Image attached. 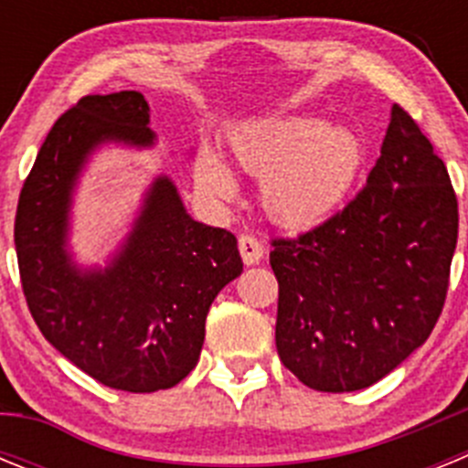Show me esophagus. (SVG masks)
<instances>
[{
	"mask_svg": "<svg viewBox=\"0 0 468 468\" xmlns=\"http://www.w3.org/2000/svg\"><path fill=\"white\" fill-rule=\"evenodd\" d=\"M239 250H241V258L246 264H260L264 255V246L253 234H241L239 237Z\"/></svg>",
	"mask_w": 468,
	"mask_h": 468,
	"instance_id": "obj_1",
	"label": "esophagus"
}]
</instances>
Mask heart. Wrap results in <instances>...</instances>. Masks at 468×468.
I'll return each instance as SVG.
<instances>
[{"instance_id": "obj_1", "label": "heart", "mask_w": 468, "mask_h": 468, "mask_svg": "<svg viewBox=\"0 0 468 468\" xmlns=\"http://www.w3.org/2000/svg\"><path fill=\"white\" fill-rule=\"evenodd\" d=\"M243 173L262 177L260 201L288 229H312L330 220L349 197L363 166V144L349 128L324 119L283 117L243 123L229 140ZM197 183L215 198L237 197V177L213 152L197 159Z\"/></svg>"}]
</instances>
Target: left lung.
I'll list each match as a JSON object with an SVG mask.
<instances>
[{
	"instance_id": "8db88e82",
	"label": "left lung",
	"mask_w": 468,
	"mask_h": 468,
	"mask_svg": "<svg viewBox=\"0 0 468 468\" xmlns=\"http://www.w3.org/2000/svg\"><path fill=\"white\" fill-rule=\"evenodd\" d=\"M457 229L443 159L394 105L366 187L314 229L271 239L281 363L330 394L391 373L443 312Z\"/></svg>"
}]
</instances>
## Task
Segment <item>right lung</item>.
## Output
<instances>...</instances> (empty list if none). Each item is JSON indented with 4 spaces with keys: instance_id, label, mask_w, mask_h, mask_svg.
<instances>
[{
    "instance_id": "add662e5",
    "label": "right lung",
    "mask_w": 468,
    "mask_h": 468,
    "mask_svg": "<svg viewBox=\"0 0 468 468\" xmlns=\"http://www.w3.org/2000/svg\"><path fill=\"white\" fill-rule=\"evenodd\" d=\"M138 90L84 95L63 112L25 177L14 241L20 283L41 335L112 388L152 394L194 370L215 295L243 271L237 237L192 220L168 177L144 198L126 246L105 271L81 274L65 253L69 194L95 144H150Z\"/></svg>"
}]
</instances>
